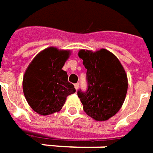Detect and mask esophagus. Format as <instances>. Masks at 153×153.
Listing matches in <instances>:
<instances>
[{"instance_id":"esophagus-1","label":"esophagus","mask_w":153,"mask_h":153,"mask_svg":"<svg viewBox=\"0 0 153 153\" xmlns=\"http://www.w3.org/2000/svg\"><path fill=\"white\" fill-rule=\"evenodd\" d=\"M79 83H77V84L74 85V88H75V90H76L79 89Z\"/></svg>"}]
</instances>
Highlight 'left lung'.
<instances>
[{
  "label": "left lung",
  "instance_id": "left-lung-1",
  "mask_svg": "<svg viewBox=\"0 0 153 153\" xmlns=\"http://www.w3.org/2000/svg\"><path fill=\"white\" fill-rule=\"evenodd\" d=\"M79 57L87 69L88 90L78 91L85 112L97 121L115 116L124 103L128 80L119 59L105 48L96 52L81 49Z\"/></svg>",
  "mask_w": 153,
  "mask_h": 153
}]
</instances>
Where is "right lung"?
I'll use <instances>...</instances> for the list:
<instances>
[{
    "label": "right lung",
    "instance_id": "obj_1",
    "mask_svg": "<svg viewBox=\"0 0 153 153\" xmlns=\"http://www.w3.org/2000/svg\"><path fill=\"white\" fill-rule=\"evenodd\" d=\"M69 55V50L48 48L33 59L25 72V98L33 111L42 116L59 111L67 96L75 92L67 73L62 69Z\"/></svg>",
    "mask_w": 153,
    "mask_h": 153
}]
</instances>
